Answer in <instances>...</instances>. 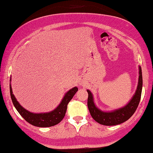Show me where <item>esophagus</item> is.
I'll use <instances>...</instances> for the list:
<instances>
[{
  "label": "esophagus",
  "instance_id": "obj_1",
  "mask_svg": "<svg viewBox=\"0 0 153 153\" xmlns=\"http://www.w3.org/2000/svg\"><path fill=\"white\" fill-rule=\"evenodd\" d=\"M80 83H81V85H83V84H84V83H83V82H82V81H81V82Z\"/></svg>",
  "mask_w": 153,
  "mask_h": 153
}]
</instances>
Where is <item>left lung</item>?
<instances>
[{"mask_svg":"<svg viewBox=\"0 0 153 153\" xmlns=\"http://www.w3.org/2000/svg\"><path fill=\"white\" fill-rule=\"evenodd\" d=\"M139 68L140 76L136 92L132 100L124 108L111 112L102 111L96 107L93 102V95H92L90 91L87 90L88 94L87 100L88 108L89 110L91 115L96 121L101 124V125L105 126L117 125L126 121L133 115L140 102L142 85H143V78H142V72L140 66Z\"/></svg>","mask_w":153,"mask_h":153,"instance_id":"1","label":"left lung"}]
</instances>
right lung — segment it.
I'll return each mask as SVG.
<instances>
[{
  "instance_id": "1",
  "label": "right lung",
  "mask_w": 153,
  "mask_h": 153,
  "mask_svg": "<svg viewBox=\"0 0 153 153\" xmlns=\"http://www.w3.org/2000/svg\"><path fill=\"white\" fill-rule=\"evenodd\" d=\"M10 81H11V79H10ZM77 90V87H74L72 89H70L65 94L59 105L53 111L49 113L36 114V113H33L27 111L19 104L12 93L11 85H10V96H11L13 104L15 106L17 111L27 122L32 125L38 127H50L57 125L61 121L65 116L68 104L72 100Z\"/></svg>"
}]
</instances>
